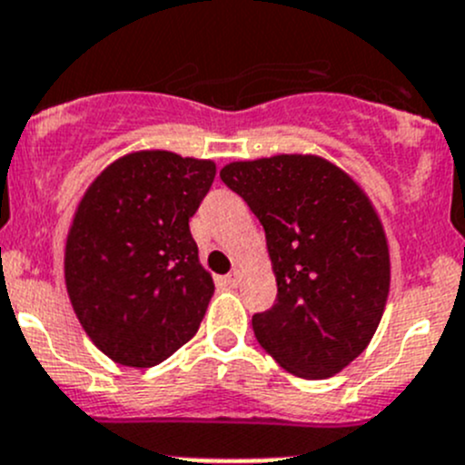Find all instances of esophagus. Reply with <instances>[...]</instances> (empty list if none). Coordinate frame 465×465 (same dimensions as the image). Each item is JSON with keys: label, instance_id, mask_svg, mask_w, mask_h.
I'll return each instance as SVG.
<instances>
[{"label": "esophagus", "instance_id": "esophagus-1", "mask_svg": "<svg viewBox=\"0 0 465 465\" xmlns=\"http://www.w3.org/2000/svg\"><path fill=\"white\" fill-rule=\"evenodd\" d=\"M226 282L231 284V287H237V284L242 282V273H239V269H232L231 273L226 275Z\"/></svg>", "mask_w": 465, "mask_h": 465}]
</instances>
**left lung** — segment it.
<instances>
[{"label": "left lung", "instance_id": "1", "mask_svg": "<svg viewBox=\"0 0 465 465\" xmlns=\"http://www.w3.org/2000/svg\"><path fill=\"white\" fill-rule=\"evenodd\" d=\"M219 176L260 219L278 282L273 307L252 314L260 346L298 378L346 369L389 296V246L369 196L316 155L231 163Z\"/></svg>", "mask_w": 465, "mask_h": 465}]
</instances>
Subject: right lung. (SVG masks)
<instances>
[{
  "label": "right lung",
  "mask_w": 465,
  "mask_h": 465,
  "mask_svg": "<svg viewBox=\"0 0 465 465\" xmlns=\"http://www.w3.org/2000/svg\"><path fill=\"white\" fill-rule=\"evenodd\" d=\"M213 160L137 151L101 172L78 203L65 282L104 355L151 369L190 341L214 293L190 219L214 181Z\"/></svg>",
  "instance_id": "obj_1"
}]
</instances>
